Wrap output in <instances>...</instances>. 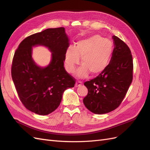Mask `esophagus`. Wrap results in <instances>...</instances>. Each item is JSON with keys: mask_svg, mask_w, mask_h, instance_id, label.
<instances>
[{"mask_svg": "<svg viewBox=\"0 0 150 150\" xmlns=\"http://www.w3.org/2000/svg\"><path fill=\"white\" fill-rule=\"evenodd\" d=\"M81 84H82V82H81V81H77L75 84V87H79Z\"/></svg>", "mask_w": 150, "mask_h": 150, "instance_id": "obj_1", "label": "esophagus"}]
</instances>
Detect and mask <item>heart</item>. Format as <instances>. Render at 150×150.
I'll return each mask as SVG.
<instances>
[{"label": "heart", "mask_w": 150, "mask_h": 150, "mask_svg": "<svg viewBox=\"0 0 150 150\" xmlns=\"http://www.w3.org/2000/svg\"><path fill=\"white\" fill-rule=\"evenodd\" d=\"M113 45L111 40L99 35H93L79 40L75 47L69 46L64 56V65L68 72L72 73L80 62L81 66L77 72L79 78L101 73L107 67L112 56Z\"/></svg>", "instance_id": "b5f03b06"}]
</instances>
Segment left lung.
I'll use <instances>...</instances> for the list:
<instances>
[{"label": "left lung", "instance_id": "obj_1", "mask_svg": "<svg viewBox=\"0 0 150 150\" xmlns=\"http://www.w3.org/2000/svg\"><path fill=\"white\" fill-rule=\"evenodd\" d=\"M110 64L96 78L86 81L88 93L83 103L95 114L110 112L123 100L133 80V62L129 47L116 35Z\"/></svg>", "mask_w": 150, "mask_h": 150}]
</instances>
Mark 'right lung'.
Wrapping results in <instances>:
<instances>
[{"instance_id": "obj_1", "label": "right lung", "mask_w": 150, "mask_h": 150, "mask_svg": "<svg viewBox=\"0 0 150 150\" xmlns=\"http://www.w3.org/2000/svg\"><path fill=\"white\" fill-rule=\"evenodd\" d=\"M38 45L53 52L46 68L37 66L31 59V47ZM69 45L62 27L30 35L20 43L13 57L11 75L20 100L28 110L39 115L50 114L59 106L64 91L74 86L75 79L64 67Z\"/></svg>"}]
</instances>
